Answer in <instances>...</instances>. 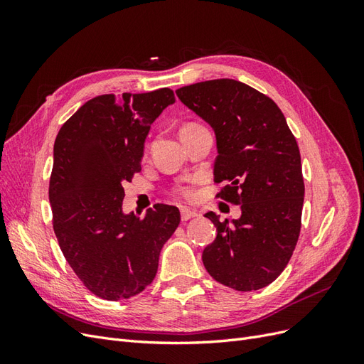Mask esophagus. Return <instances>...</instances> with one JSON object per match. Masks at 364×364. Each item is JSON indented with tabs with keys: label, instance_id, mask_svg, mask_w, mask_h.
Here are the masks:
<instances>
[{
	"label": "esophagus",
	"instance_id": "34e87169",
	"mask_svg": "<svg viewBox=\"0 0 364 364\" xmlns=\"http://www.w3.org/2000/svg\"><path fill=\"white\" fill-rule=\"evenodd\" d=\"M197 215V211H194V209H190V208H182L181 209V217H182V222H188L190 218L196 217Z\"/></svg>",
	"mask_w": 364,
	"mask_h": 364
}]
</instances>
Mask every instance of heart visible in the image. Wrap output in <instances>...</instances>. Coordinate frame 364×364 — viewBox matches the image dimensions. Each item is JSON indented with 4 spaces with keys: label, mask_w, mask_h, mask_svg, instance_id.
Returning <instances> with one entry per match:
<instances>
[{
    "label": "heart",
    "mask_w": 364,
    "mask_h": 364,
    "mask_svg": "<svg viewBox=\"0 0 364 364\" xmlns=\"http://www.w3.org/2000/svg\"><path fill=\"white\" fill-rule=\"evenodd\" d=\"M190 126H193V124H190ZM185 127H186V126H185ZM179 193L183 194V196H188V194H190V191L186 190V188H179Z\"/></svg>",
    "instance_id": "obj_1"
}]
</instances>
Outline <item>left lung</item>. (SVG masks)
<instances>
[{
    "instance_id": "8db88e82",
    "label": "left lung",
    "mask_w": 364,
    "mask_h": 364,
    "mask_svg": "<svg viewBox=\"0 0 364 364\" xmlns=\"http://www.w3.org/2000/svg\"><path fill=\"white\" fill-rule=\"evenodd\" d=\"M179 100L213 127L218 196L241 205L238 218L222 222L202 253L211 277L237 291L266 287L287 266L301 232L304 178L301 153L284 114L249 85L217 79L183 86Z\"/></svg>"
}]
</instances>
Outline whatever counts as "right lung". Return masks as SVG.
<instances>
[{
	"label": "right lung",
	"mask_w": 364,
	"mask_h": 364,
	"mask_svg": "<svg viewBox=\"0 0 364 364\" xmlns=\"http://www.w3.org/2000/svg\"><path fill=\"white\" fill-rule=\"evenodd\" d=\"M174 102L168 87L98 95L54 141L48 190L54 234L74 273L102 299H129L151 284L161 249L179 226L176 206L155 205L142 218L123 211V183L141 171L149 130Z\"/></svg>",
	"instance_id": "obj_1"
}]
</instances>
